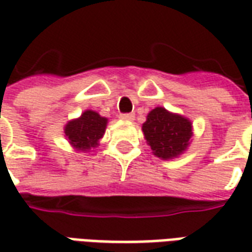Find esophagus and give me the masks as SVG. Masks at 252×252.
<instances>
[{"mask_svg":"<svg viewBox=\"0 0 252 252\" xmlns=\"http://www.w3.org/2000/svg\"><path fill=\"white\" fill-rule=\"evenodd\" d=\"M121 120H126V121H132L135 119V116L132 115V113H121L120 115Z\"/></svg>","mask_w":252,"mask_h":252,"instance_id":"esophagus-1","label":"esophagus"}]
</instances>
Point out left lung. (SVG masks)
<instances>
[{
	"mask_svg": "<svg viewBox=\"0 0 252 252\" xmlns=\"http://www.w3.org/2000/svg\"><path fill=\"white\" fill-rule=\"evenodd\" d=\"M144 139L160 159H173L189 147L193 126L189 119L171 113L162 106L153 109L142 126Z\"/></svg>",
	"mask_w": 252,
	"mask_h": 252,
	"instance_id": "1",
	"label": "left lung"
}]
</instances>
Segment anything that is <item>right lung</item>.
I'll list each match as a JSON object with an SVG mask.
<instances>
[{"instance_id":"obj_1","label":"right lung","mask_w":252,"mask_h":252,"mask_svg":"<svg viewBox=\"0 0 252 252\" xmlns=\"http://www.w3.org/2000/svg\"><path fill=\"white\" fill-rule=\"evenodd\" d=\"M108 119L99 116L94 110H85L81 117L68 121L64 126V136L77 151L86 153L97 147L104 136Z\"/></svg>"}]
</instances>
